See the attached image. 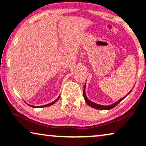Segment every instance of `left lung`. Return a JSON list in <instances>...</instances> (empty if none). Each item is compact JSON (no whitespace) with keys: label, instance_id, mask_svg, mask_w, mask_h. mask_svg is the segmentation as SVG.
I'll return each instance as SVG.
<instances>
[{"label":"left lung","instance_id":"1","mask_svg":"<svg viewBox=\"0 0 146 146\" xmlns=\"http://www.w3.org/2000/svg\"><path fill=\"white\" fill-rule=\"evenodd\" d=\"M134 86H135V85H134ZM85 90H86V83H85V85H84V88L83 96H84V100H85L86 102L87 103L88 105L90 106H91L92 108H96V109H98V110H110V109H111V108H114L115 106H117V104H119V102H120L121 101H122L126 97L127 95L129 94H130V92H131V90H131L129 91V92L127 93V94L125 95L124 97H123L122 98L119 99L118 101H117L116 102L113 103V104L109 105V106H102V105L98 104H96V103H94V102H92V101L90 100L87 98Z\"/></svg>","mask_w":146,"mask_h":146}]
</instances>
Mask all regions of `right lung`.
Returning a JSON list of instances; mask_svg holds the SVG:
<instances>
[{"label":"right lung","instance_id":"obj_1","mask_svg":"<svg viewBox=\"0 0 146 146\" xmlns=\"http://www.w3.org/2000/svg\"><path fill=\"white\" fill-rule=\"evenodd\" d=\"M59 98H60V96H59L58 98H57L56 100H55L54 101H53L52 102H51V103H50V104H46V105H44V106H35L30 105V104H27L29 105V106H31V107H33V108H44V107H47V106H51V105L54 104L55 102H56L58 101V100L59 99Z\"/></svg>","mask_w":146,"mask_h":146}]
</instances>
